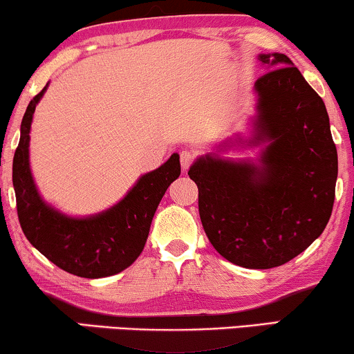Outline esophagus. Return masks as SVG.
Here are the masks:
<instances>
[{
    "label": "esophagus",
    "mask_w": 354,
    "mask_h": 354,
    "mask_svg": "<svg viewBox=\"0 0 354 354\" xmlns=\"http://www.w3.org/2000/svg\"><path fill=\"white\" fill-rule=\"evenodd\" d=\"M193 158H195V156H193V153L192 151H187V149H185V151L180 153V164H182L183 171H187V169L192 166Z\"/></svg>",
    "instance_id": "34e87169"
}]
</instances>
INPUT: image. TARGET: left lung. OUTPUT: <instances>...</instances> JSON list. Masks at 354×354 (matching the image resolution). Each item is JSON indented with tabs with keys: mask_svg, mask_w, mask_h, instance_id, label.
<instances>
[{
	"mask_svg": "<svg viewBox=\"0 0 354 354\" xmlns=\"http://www.w3.org/2000/svg\"><path fill=\"white\" fill-rule=\"evenodd\" d=\"M266 74L254 82L256 114L248 140L251 159L205 154L188 176L207 239L227 261L270 269L303 253L330 219L338 174L326 104L282 53L259 55Z\"/></svg>",
	"mask_w": 354,
	"mask_h": 354,
	"instance_id": "obj_1",
	"label": "left lung"
}]
</instances>
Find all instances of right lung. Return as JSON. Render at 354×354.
Returning a JSON list of instances; mask_svg holds the SVG:
<instances>
[{
	"label": "right lung",
	"mask_w": 354,
	"mask_h": 354,
	"mask_svg": "<svg viewBox=\"0 0 354 354\" xmlns=\"http://www.w3.org/2000/svg\"><path fill=\"white\" fill-rule=\"evenodd\" d=\"M46 88L48 84L27 106L12 161V185L24 235L69 274L101 279L122 272L143 251L159 201L180 176L178 154L174 153L162 166L140 177L109 209L85 217L67 216L43 200L28 161L33 113Z\"/></svg>",
	"instance_id": "right-lung-1"
}]
</instances>
